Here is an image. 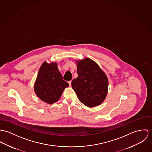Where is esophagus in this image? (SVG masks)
<instances>
[{
  "label": "esophagus",
  "instance_id": "1",
  "mask_svg": "<svg viewBox=\"0 0 152 152\" xmlns=\"http://www.w3.org/2000/svg\"><path fill=\"white\" fill-rule=\"evenodd\" d=\"M68 83H69V86H71V84H72V80H70V81H69Z\"/></svg>",
  "mask_w": 152,
  "mask_h": 152
}]
</instances>
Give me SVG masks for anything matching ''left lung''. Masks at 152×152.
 I'll use <instances>...</instances> for the list:
<instances>
[{"mask_svg": "<svg viewBox=\"0 0 152 152\" xmlns=\"http://www.w3.org/2000/svg\"><path fill=\"white\" fill-rule=\"evenodd\" d=\"M78 76L72 82V87L78 99L86 106L94 107L105 100L108 87L105 73L90 58L76 61Z\"/></svg>", "mask_w": 152, "mask_h": 152, "instance_id": "left-lung-1", "label": "left lung"}]
</instances>
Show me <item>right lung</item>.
Wrapping results in <instances>:
<instances>
[{
  "mask_svg": "<svg viewBox=\"0 0 152 152\" xmlns=\"http://www.w3.org/2000/svg\"><path fill=\"white\" fill-rule=\"evenodd\" d=\"M69 84L62 79L56 62H45L39 68L34 84V91L42 100L52 104L58 101Z\"/></svg>",
  "mask_w": 152,
  "mask_h": 152,
  "instance_id": "1",
  "label": "right lung"
}]
</instances>
